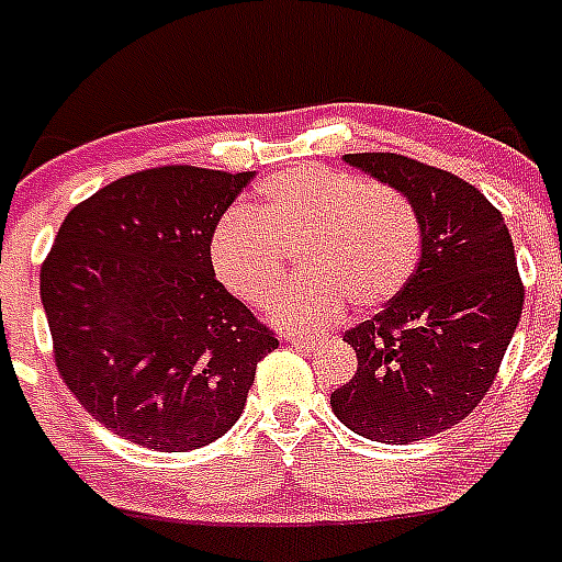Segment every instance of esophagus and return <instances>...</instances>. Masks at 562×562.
<instances>
[{
    "label": "esophagus",
    "mask_w": 562,
    "mask_h": 562,
    "mask_svg": "<svg viewBox=\"0 0 562 562\" xmlns=\"http://www.w3.org/2000/svg\"><path fill=\"white\" fill-rule=\"evenodd\" d=\"M294 348H303V351H311V348H317V339H311V337H303V334H289L285 337Z\"/></svg>",
    "instance_id": "esophagus-1"
}]
</instances>
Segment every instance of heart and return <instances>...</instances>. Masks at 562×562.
I'll list each match as a JSON object with an SVG mask.
<instances>
[{
  "mask_svg": "<svg viewBox=\"0 0 562 562\" xmlns=\"http://www.w3.org/2000/svg\"><path fill=\"white\" fill-rule=\"evenodd\" d=\"M296 245V271L268 303L282 328L319 331L346 314L389 305L408 285L419 259V223L405 193L369 186L348 171L296 165L268 177L251 209H234L211 234V266L225 289L266 305L285 277Z\"/></svg>",
  "mask_w": 562,
  "mask_h": 562,
  "instance_id": "obj_1",
  "label": "heart"
}]
</instances>
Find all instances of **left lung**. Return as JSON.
Segmentation results:
<instances>
[{"label":"left lung","mask_w":562,"mask_h":562,"mask_svg":"<svg viewBox=\"0 0 562 562\" xmlns=\"http://www.w3.org/2000/svg\"><path fill=\"white\" fill-rule=\"evenodd\" d=\"M408 196L419 262L380 314L346 331L357 374L331 394L339 423L405 446L457 426L492 389L522 314L503 214L465 179L403 154H346Z\"/></svg>","instance_id":"8db88e82"}]
</instances>
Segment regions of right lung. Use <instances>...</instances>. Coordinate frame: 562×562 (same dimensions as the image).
I'll return each instance as SVG.
<instances>
[{"label": "right lung", "instance_id": "1", "mask_svg": "<svg viewBox=\"0 0 562 562\" xmlns=\"http://www.w3.org/2000/svg\"><path fill=\"white\" fill-rule=\"evenodd\" d=\"M251 179L193 165L128 173L65 216L42 262L56 371L122 440L209 446L280 346L211 266V234Z\"/></svg>", "mask_w": 562, "mask_h": 562}]
</instances>
